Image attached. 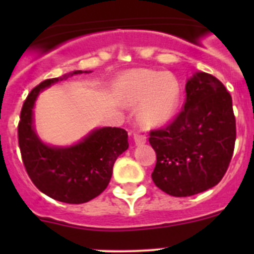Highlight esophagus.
I'll return each mask as SVG.
<instances>
[{"mask_svg":"<svg viewBox=\"0 0 254 254\" xmlns=\"http://www.w3.org/2000/svg\"><path fill=\"white\" fill-rule=\"evenodd\" d=\"M133 141L136 145H143L146 142V136L141 133H133Z\"/></svg>","mask_w":254,"mask_h":254,"instance_id":"34e87169","label":"esophagus"}]
</instances>
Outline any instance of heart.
Wrapping results in <instances>:
<instances>
[{
    "mask_svg": "<svg viewBox=\"0 0 254 254\" xmlns=\"http://www.w3.org/2000/svg\"><path fill=\"white\" fill-rule=\"evenodd\" d=\"M118 96L129 105L140 103L138 122L145 127L163 125L176 113L181 99V86L172 73L154 69H132L117 85Z\"/></svg>",
    "mask_w": 254,
    "mask_h": 254,
    "instance_id": "obj_1",
    "label": "heart"
}]
</instances>
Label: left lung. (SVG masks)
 Segmentation results:
<instances>
[{
	"label": "left lung",
	"instance_id": "1",
	"mask_svg": "<svg viewBox=\"0 0 254 254\" xmlns=\"http://www.w3.org/2000/svg\"><path fill=\"white\" fill-rule=\"evenodd\" d=\"M235 138L232 95L215 76L196 72L186 84L178 116L165 128L150 132L156 152L155 186L174 197L210 190L228 170Z\"/></svg>",
	"mask_w": 254,
	"mask_h": 254
}]
</instances>
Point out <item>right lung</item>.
Here are the masks:
<instances>
[{
	"instance_id": "1",
	"label": "right lung",
	"mask_w": 254,
	"mask_h": 254,
	"mask_svg": "<svg viewBox=\"0 0 254 254\" xmlns=\"http://www.w3.org/2000/svg\"><path fill=\"white\" fill-rule=\"evenodd\" d=\"M77 73L82 71L71 75ZM58 80L62 77L40 82L22 104L17 126L20 152L29 178L40 192L61 202L85 203L108 187L114 161L128 149V134L118 127H103L73 146L56 147L42 142L33 127V108L40 91Z\"/></svg>"
}]
</instances>
